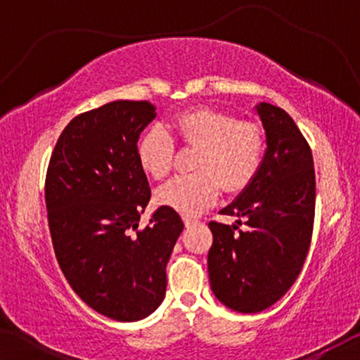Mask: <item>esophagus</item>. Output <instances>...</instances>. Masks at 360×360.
<instances>
[{"label": "esophagus", "mask_w": 360, "mask_h": 360, "mask_svg": "<svg viewBox=\"0 0 360 360\" xmlns=\"http://www.w3.org/2000/svg\"><path fill=\"white\" fill-rule=\"evenodd\" d=\"M193 225H198V220H193V218L184 217V226H186V229H189V226H193Z\"/></svg>", "instance_id": "34e87169"}]
</instances>
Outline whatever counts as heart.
<instances>
[{
  "instance_id": "b5f03b06",
  "label": "heart",
  "mask_w": 360,
  "mask_h": 360,
  "mask_svg": "<svg viewBox=\"0 0 360 360\" xmlns=\"http://www.w3.org/2000/svg\"><path fill=\"white\" fill-rule=\"evenodd\" d=\"M186 146L200 147L193 169L196 174L179 176L160 186L157 203L186 217H196L212 206L220 194L245 189L257 174L264 154L259 128L238 123L212 108H198L181 115L169 125ZM139 162L148 176L160 179L171 171L174 140L166 128L152 127L137 146Z\"/></svg>"
}]
</instances>
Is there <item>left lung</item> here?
Wrapping results in <instances>:
<instances>
[{
  "instance_id": "8db88e82",
  "label": "left lung",
  "mask_w": 360,
  "mask_h": 360,
  "mask_svg": "<svg viewBox=\"0 0 360 360\" xmlns=\"http://www.w3.org/2000/svg\"><path fill=\"white\" fill-rule=\"evenodd\" d=\"M254 110L266 135L262 162L252 183L220 210L237 218L235 223H210L212 291L238 313L264 311L286 295L307 259L315 218V171L307 140L284 110L269 103Z\"/></svg>"
}]
</instances>
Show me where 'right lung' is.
Listing matches in <instances>:
<instances>
[{
  "label": "right lung",
  "instance_id": "1",
  "mask_svg": "<svg viewBox=\"0 0 360 360\" xmlns=\"http://www.w3.org/2000/svg\"><path fill=\"white\" fill-rule=\"evenodd\" d=\"M157 117L148 101L118 100L69 122L57 140L45 205L56 257L79 298L117 321H139L166 296V266L183 232L167 206L140 217L150 188L139 162L140 134Z\"/></svg>",
  "mask_w": 360,
  "mask_h": 360
}]
</instances>
